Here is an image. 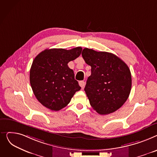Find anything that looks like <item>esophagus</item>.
Listing matches in <instances>:
<instances>
[{
	"mask_svg": "<svg viewBox=\"0 0 157 157\" xmlns=\"http://www.w3.org/2000/svg\"><path fill=\"white\" fill-rule=\"evenodd\" d=\"M78 84H79V86L82 87V88H84V86H85V84H86V83H85V82L84 81H80L79 82H78Z\"/></svg>",
	"mask_w": 157,
	"mask_h": 157,
	"instance_id": "1",
	"label": "esophagus"
}]
</instances>
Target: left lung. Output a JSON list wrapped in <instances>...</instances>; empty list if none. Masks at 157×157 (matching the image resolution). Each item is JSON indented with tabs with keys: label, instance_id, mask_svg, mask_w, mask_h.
<instances>
[{
	"label": "left lung",
	"instance_id": "left-lung-1",
	"mask_svg": "<svg viewBox=\"0 0 157 157\" xmlns=\"http://www.w3.org/2000/svg\"><path fill=\"white\" fill-rule=\"evenodd\" d=\"M82 56L91 67L84 89L90 106L101 115L112 113L129 96L132 78L127 64L116 55L85 48Z\"/></svg>",
	"mask_w": 157,
	"mask_h": 157
}]
</instances>
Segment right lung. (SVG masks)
I'll return each instance as SVG.
<instances>
[{
  "label": "right lung",
  "mask_w": 157,
  "mask_h": 157,
  "mask_svg": "<svg viewBox=\"0 0 157 157\" xmlns=\"http://www.w3.org/2000/svg\"><path fill=\"white\" fill-rule=\"evenodd\" d=\"M82 48L45 49L34 59L30 71L33 94L45 107L59 111L80 90L73 70L68 63L77 58Z\"/></svg>",
  "instance_id": "1"
}]
</instances>
